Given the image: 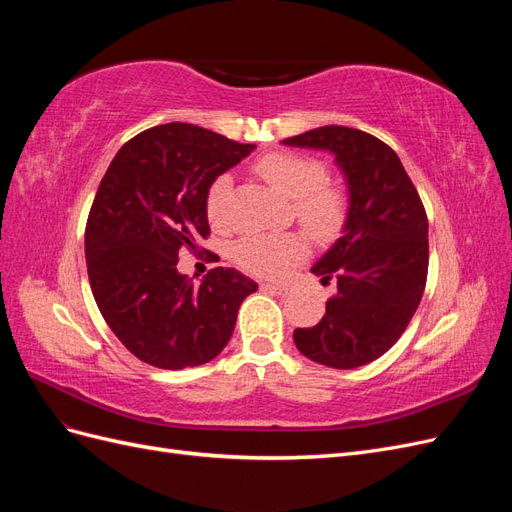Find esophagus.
<instances>
[{
  "label": "esophagus",
  "mask_w": 512,
  "mask_h": 512,
  "mask_svg": "<svg viewBox=\"0 0 512 512\" xmlns=\"http://www.w3.org/2000/svg\"><path fill=\"white\" fill-rule=\"evenodd\" d=\"M262 288L265 290H273V292H288V286L286 284H262Z\"/></svg>",
  "instance_id": "34e87169"
}]
</instances>
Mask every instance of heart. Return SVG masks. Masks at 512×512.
<instances>
[{"label":"heart","instance_id":"b5f03b06","mask_svg":"<svg viewBox=\"0 0 512 512\" xmlns=\"http://www.w3.org/2000/svg\"><path fill=\"white\" fill-rule=\"evenodd\" d=\"M254 170L273 190L292 200V213L307 230V235L327 243L342 232L348 218V194L342 185L327 181V166L322 162L290 151H273L262 156ZM232 177L220 175L207 192V218L215 228L228 226V205ZM309 245L299 232L286 235H250L243 237L232 256L245 271L262 277H282L301 262Z\"/></svg>","mask_w":512,"mask_h":512}]
</instances>
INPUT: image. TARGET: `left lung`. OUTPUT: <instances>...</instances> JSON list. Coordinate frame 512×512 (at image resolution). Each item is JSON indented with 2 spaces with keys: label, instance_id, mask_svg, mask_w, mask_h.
Returning <instances> with one entry per match:
<instances>
[{
  "label": "left lung",
  "instance_id": "1",
  "mask_svg": "<svg viewBox=\"0 0 512 512\" xmlns=\"http://www.w3.org/2000/svg\"><path fill=\"white\" fill-rule=\"evenodd\" d=\"M335 156L348 188V218L312 273L337 280L316 327L294 329L299 352L320 365L354 369L376 361L406 331L421 303L427 213L397 153L367 132L322 126L282 141Z\"/></svg>",
  "mask_w": 512,
  "mask_h": 512
}]
</instances>
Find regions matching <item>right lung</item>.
Wrapping results in <instances>:
<instances>
[{"label":"right lung","instance_id":"add662e5","mask_svg":"<svg viewBox=\"0 0 512 512\" xmlns=\"http://www.w3.org/2000/svg\"><path fill=\"white\" fill-rule=\"evenodd\" d=\"M254 149L175 121L136 134L108 166L85 228L87 275L102 318L136 359L196 367L228 344L258 284L215 267L194 286L177 262L209 237L211 183Z\"/></svg>","mask_w":512,"mask_h":512}]
</instances>
